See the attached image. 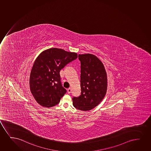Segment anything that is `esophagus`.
Returning <instances> with one entry per match:
<instances>
[{
  "label": "esophagus",
  "mask_w": 151,
  "mask_h": 151,
  "mask_svg": "<svg viewBox=\"0 0 151 151\" xmlns=\"http://www.w3.org/2000/svg\"><path fill=\"white\" fill-rule=\"evenodd\" d=\"M71 89L70 88H68V89H67V92H68V93L70 94L71 93Z\"/></svg>",
  "instance_id": "34e87169"
}]
</instances>
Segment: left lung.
<instances>
[{"label": "left lung", "instance_id": "8db88e82", "mask_svg": "<svg viewBox=\"0 0 151 151\" xmlns=\"http://www.w3.org/2000/svg\"><path fill=\"white\" fill-rule=\"evenodd\" d=\"M81 62V88L78 97L73 96V105L82 111H89L99 104L105 97L107 78L103 64L92 54L79 55Z\"/></svg>", "mask_w": 151, "mask_h": 151}]
</instances>
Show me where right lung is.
Returning a JSON list of instances; mask_svg holds the SVG:
<instances>
[{"mask_svg": "<svg viewBox=\"0 0 151 151\" xmlns=\"http://www.w3.org/2000/svg\"><path fill=\"white\" fill-rule=\"evenodd\" d=\"M77 58L75 52L57 48L45 50L37 58L30 74L29 87L38 103L47 108L59 103L66 92L62 85L60 71Z\"/></svg>", "mask_w": 151, "mask_h": 151, "instance_id": "right-lung-1", "label": "right lung"}]
</instances>
